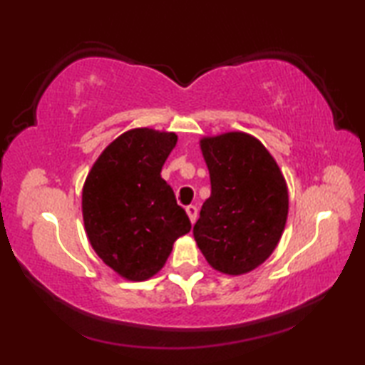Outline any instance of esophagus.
<instances>
[{
  "label": "esophagus",
  "mask_w": 365,
  "mask_h": 365,
  "mask_svg": "<svg viewBox=\"0 0 365 365\" xmlns=\"http://www.w3.org/2000/svg\"><path fill=\"white\" fill-rule=\"evenodd\" d=\"M187 214H188V217H190V222H191V224H195V222H196V217H197V207H196V206H193V205L188 206V207H187Z\"/></svg>",
  "instance_id": "1"
}]
</instances>
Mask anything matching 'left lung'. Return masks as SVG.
<instances>
[{"label": "left lung", "instance_id": "8db88e82", "mask_svg": "<svg viewBox=\"0 0 365 365\" xmlns=\"http://www.w3.org/2000/svg\"><path fill=\"white\" fill-rule=\"evenodd\" d=\"M211 196L193 235L211 267L227 275L255 270L279 245L288 217V188L257 138L228 132L200 141Z\"/></svg>", "mask_w": 365, "mask_h": 365}]
</instances>
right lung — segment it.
Segmentation results:
<instances>
[{"label": "right lung", "mask_w": 365, "mask_h": 365, "mask_svg": "<svg viewBox=\"0 0 365 365\" xmlns=\"http://www.w3.org/2000/svg\"><path fill=\"white\" fill-rule=\"evenodd\" d=\"M177 145L174 132L133 128L110 143L82 191L85 232L103 262L132 282L164 267L191 224L160 170Z\"/></svg>", "instance_id": "obj_1"}]
</instances>
